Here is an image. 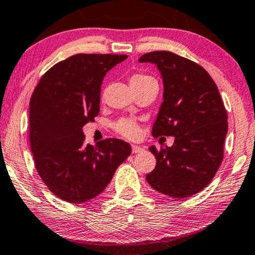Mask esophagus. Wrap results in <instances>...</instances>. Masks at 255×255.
Returning <instances> with one entry per match:
<instances>
[{
	"label": "esophagus",
	"instance_id": "1",
	"mask_svg": "<svg viewBox=\"0 0 255 255\" xmlns=\"http://www.w3.org/2000/svg\"><path fill=\"white\" fill-rule=\"evenodd\" d=\"M143 151H144V148L142 146H138V145H131V152L132 153H140Z\"/></svg>",
	"mask_w": 255,
	"mask_h": 255
}]
</instances>
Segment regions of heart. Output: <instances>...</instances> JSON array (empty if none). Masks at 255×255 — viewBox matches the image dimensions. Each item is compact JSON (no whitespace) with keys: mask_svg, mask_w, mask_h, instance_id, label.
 I'll return each instance as SVG.
<instances>
[{"mask_svg":"<svg viewBox=\"0 0 255 255\" xmlns=\"http://www.w3.org/2000/svg\"><path fill=\"white\" fill-rule=\"evenodd\" d=\"M147 82H155L152 77L143 74H137L134 75L130 78V86H136V85H140ZM116 130L125 137H128V138H134L138 134V127L134 123V121L128 120V119H121L118 123L116 124Z\"/></svg>","mask_w":255,"mask_h":255,"instance_id":"b5f03b06","label":"heart"}]
</instances>
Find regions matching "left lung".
<instances>
[{
  "mask_svg": "<svg viewBox=\"0 0 255 255\" xmlns=\"http://www.w3.org/2000/svg\"><path fill=\"white\" fill-rule=\"evenodd\" d=\"M140 63L155 64L163 80V102L152 135L173 136L170 147H149L156 159L146 175L155 191L185 199L207 187L224 157L227 112L207 70L172 52H149Z\"/></svg>",
  "mask_w": 255,
  "mask_h": 255,
  "instance_id": "1",
  "label": "left lung"
}]
</instances>
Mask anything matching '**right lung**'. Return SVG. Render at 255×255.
<instances>
[{
	"mask_svg": "<svg viewBox=\"0 0 255 255\" xmlns=\"http://www.w3.org/2000/svg\"><path fill=\"white\" fill-rule=\"evenodd\" d=\"M127 55L76 54L52 67L29 103V138L35 165L48 189L69 203L102 193L130 155L127 142L85 144L83 127L100 112L104 76Z\"/></svg>",
	"mask_w": 255,
	"mask_h": 255,
	"instance_id": "right-lung-1",
	"label": "right lung"
}]
</instances>
